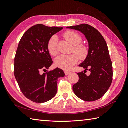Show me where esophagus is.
<instances>
[{"label":"esophagus","instance_id":"esophagus-1","mask_svg":"<svg viewBox=\"0 0 128 128\" xmlns=\"http://www.w3.org/2000/svg\"><path fill=\"white\" fill-rule=\"evenodd\" d=\"M64 74H65V75L66 76H67V75H68V74L71 73L70 72H69V71H64Z\"/></svg>","mask_w":128,"mask_h":128}]
</instances>
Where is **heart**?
I'll return each instance as SVG.
<instances>
[{"mask_svg":"<svg viewBox=\"0 0 128 128\" xmlns=\"http://www.w3.org/2000/svg\"><path fill=\"white\" fill-rule=\"evenodd\" d=\"M65 39L74 46L72 51L78 54H61L55 60V64L59 68L64 70H68L71 67L78 63V57L81 60L85 59L88 56V50L86 46L80 44L82 38L78 33L71 31H67L64 34ZM58 37L56 35L52 36L47 43V49L50 54L52 56H56L58 50L57 48Z\"/></svg>","mask_w":128,"mask_h":128,"instance_id":"obj_1","label":"heart"}]
</instances>
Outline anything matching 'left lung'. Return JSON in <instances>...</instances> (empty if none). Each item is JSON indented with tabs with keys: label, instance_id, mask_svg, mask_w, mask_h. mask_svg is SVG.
Segmentation results:
<instances>
[{
	"label": "left lung",
	"instance_id": "8db88e82",
	"mask_svg": "<svg viewBox=\"0 0 128 128\" xmlns=\"http://www.w3.org/2000/svg\"><path fill=\"white\" fill-rule=\"evenodd\" d=\"M80 31L85 36L88 43V56L80 67L91 72L87 76L83 72L78 74L79 80L73 86V90L78 98L86 102L100 99L107 92L112 80V64L104 38L98 31L87 24L67 26Z\"/></svg>",
	"mask_w": 128,
	"mask_h": 128
}]
</instances>
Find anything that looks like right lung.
Here are the masks:
<instances>
[{"label": "right lung", "instance_id": "1", "mask_svg": "<svg viewBox=\"0 0 128 128\" xmlns=\"http://www.w3.org/2000/svg\"><path fill=\"white\" fill-rule=\"evenodd\" d=\"M62 29L35 25L26 31L19 43L14 58V76L23 95L33 102L43 103L54 98L58 79L65 75L59 68L41 73L53 64L48 42Z\"/></svg>", "mask_w": 128, "mask_h": 128}]
</instances>
